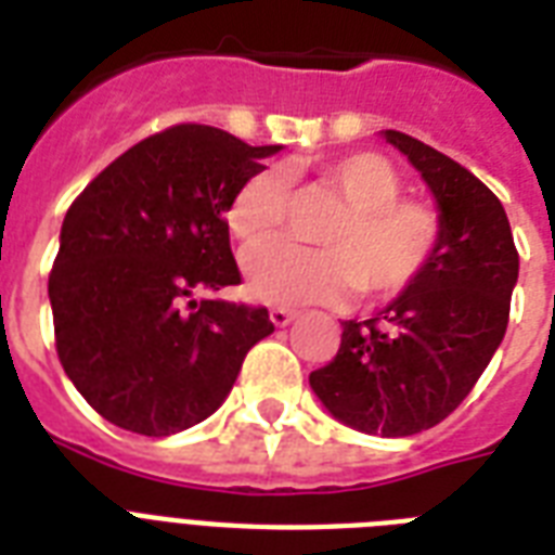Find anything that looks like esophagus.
<instances>
[{
  "instance_id": "34e87169",
  "label": "esophagus",
  "mask_w": 555,
  "mask_h": 555,
  "mask_svg": "<svg viewBox=\"0 0 555 555\" xmlns=\"http://www.w3.org/2000/svg\"><path fill=\"white\" fill-rule=\"evenodd\" d=\"M294 320H296L294 308H273V311H270V322H273L276 328H285V325H291Z\"/></svg>"
}]
</instances>
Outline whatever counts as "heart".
Instances as JSON below:
<instances>
[{"instance_id":"obj_1","label":"heart","mask_w":555,"mask_h":555,"mask_svg":"<svg viewBox=\"0 0 555 555\" xmlns=\"http://www.w3.org/2000/svg\"><path fill=\"white\" fill-rule=\"evenodd\" d=\"M317 181L343 201L322 227V247L270 242L287 212V190L273 169H259L235 190L227 224L242 244H261L244 259L253 299L268 305L339 302L354 287L388 296L412 285L443 242L438 209L403 198L395 164L377 152H351L317 164Z\"/></svg>"}]
</instances>
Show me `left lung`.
<instances>
[{"instance_id":"1","label":"left lung","mask_w":555,"mask_h":555,"mask_svg":"<svg viewBox=\"0 0 555 555\" xmlns=\"http://www.w3.org/2000/svg\"><path fill=\"white\" fill-rule=\"evenodd\" d=\"M383 134L429 184L443 242L383 311L343 322L337 357L311 371V388L351 429L405 438L455 412L490 365L509 322L518 250L490 186L412 134Z\"/></svg>"}]
</instances>
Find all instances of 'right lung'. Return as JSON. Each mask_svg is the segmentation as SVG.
<instances>
[{
    "label": "right lung",
    "instance_id": "right-lung-1",
    "mask_svg": "<svg viewBox=\"0 0 555 555\" xmlns=\"http://www.w3.org/2000/svg\"><path fill=\"white\" fill-rule=\"evenodd\" d=\"M279 146L181 124L134 143L74 198L48 276L56 357L89 405L164 438L207 421L268 308L192 299L238 285L227 207Z\"/></svg>",
    "mask_w": 555,
    "mask_h": 555
}]
</instances>
